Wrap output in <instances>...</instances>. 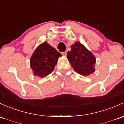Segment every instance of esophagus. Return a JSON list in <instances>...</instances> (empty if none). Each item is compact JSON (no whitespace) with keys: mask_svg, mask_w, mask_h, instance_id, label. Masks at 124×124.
<instances>
[{"mask_svg":"<svg viewBox=\"0 0 124 124\" xmlns=\"http://www.w3.org/2000/svg\"><path fill=\"white\" fill-rule=\"evenodd\" d=\"M62 55H64V56H66L67 55V52L66 51H63V52L62 53Z\"/></svg>","mask_w":124,"mask_h":124,"instance_id":"34e87169","label":"esophagus"}]
</instances>
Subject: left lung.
Returning <instances> with one entry per match:
<instances>
[{
    "instance_id": "8db88e82",
    "label": "left lung",
    "mask_w": 124,
    "mask_h": 124,
    "mask_svg": "<svg viewBox=\"0 0 124 124\" xmlns=\"http://www.w3.org/2000/svg\"><path fill=\"white\" fill-rule=\"evenodd\" d=\"M67 58L74 70L83 76H88L95 71V58L83 44L76 42L67 54Z\"/></svg>"
}]
</instances>
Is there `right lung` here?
<instances>
[{"label":"right lung","instance_id":"obj_1","mask_svg":"<svg viewBox=\"0 0 124 124\" xmlns=\"http://www.w3.org/2000/svg\"><path fill=\"white\" fill-rule=\"evenodd\" d=\"M62 56L54 48L47 42L39 46L30 58V66L35 76L45 77L53 71Z\"/></svg>","mask_w":124,"mask_h":124}]
</instances>
